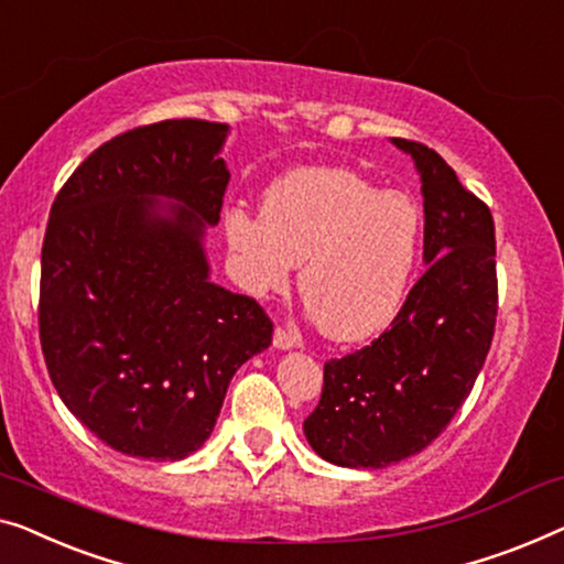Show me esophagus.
Instances as JSON below:
<instances>
[{
	"mask_svg": "<svg viewBox=\"0 0 564 564\" xmlns=\"http://www.w3.org/2000/svg\"><path fill=\"white\" fill-rule=\"evenodd\" d=\"M300 346H302V338L295 330H290V328L274 330V348L276 350H290V348H300Z\"/></svg>",
	"mask_w": 564,
	"mask_h": 564,
	"instance_id": "1",
	"label": "esophagus"
}]
</instances>
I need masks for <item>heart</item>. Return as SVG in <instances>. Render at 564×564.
Returning <instances> with one entry per match:
<instances>
[{"label": "heart", "mask_w": 564, "mask_h": 564, "mask_svg": "<svg viewBox=\"0 0 564 564\" xmlns=\"http://www.w3.org/2000/svg\"><path fill=\"white\" fill-rule=\"evenodd\" d=\"M226 241L241 288L262 297L288 284L333 340L381 333L402 307L417 267L422 210L348 167H297L262 195V216L226 210Z\"/></svg>", "instance_id": "b5f03b06"}]
</instances>
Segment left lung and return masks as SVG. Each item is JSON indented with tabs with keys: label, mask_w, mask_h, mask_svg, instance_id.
<instances>
[{
	"label": "left lung",
	"mask_w": 564,
	"mask_h": 564,
	"mask_svg": "<svg viewBox=\"0 0 564 564\" xmlns=\"http://www.w3.org/2000/svg\"><path fill=\"white\" fill-rule=\"evenodd\" d=\"M391 144L417 167L427 269L389 330L325 364L323 397L302 424L323 460L356 470L410 458L447 427L484 369L499 310L491 210L435 150Z\"/></svg>",
	"instance_id": "left-lung-1"
}]
</instances>
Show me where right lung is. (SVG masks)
<instances>
[{
    "label": "right lung",
    "instance_id": "right-lung-1",
    "mask_svg": "<svg viewBox=\"0 0 564 564\" xmlns=\"http://www.w3.org/2000/svg\"><path fill=\"white\" fill-rule=\"evenodd\" d=\"M228 124L167 119L88 154L53 203L40 343L63 404L113 451L183 460L234 373L272 343L257 300L210 280Z\"/></svg>",
    "mask_w": 564,
    "mask_h": 564
}]
</instances>
